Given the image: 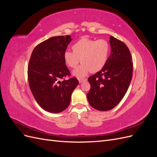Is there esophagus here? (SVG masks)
Here are the masks:
<instances>
[{
  "mask_svg": "<svg viewBox=\"0 0 157 157\" xmlns=\"http://www.w3.org/2000/svg\"><path fill=\"white\" fill-rule=\"evenodd\" d=\"M86 80L87 79H86V78H78V82L80 84V83H82L84 81H86Z\"/></svg>",
  "mask_w": 157,
  "mask_h": 157,
  "instance_id": "1",
  "label": "esophagus"
}]
</instances>
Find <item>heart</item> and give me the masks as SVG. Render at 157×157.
I'll list each match as a JSON object with an SVG mask.
<instances>
[{
  "label": "heart",
  "instance_id": "obj_1",
  "mask_svg": "<svg viewBox=\"0 0 157 157\" xmlns=\"http://www.w3.org/2000/svg\"><path fill=\"white\" fill-rule=\"evenodd\" d=\"M73 52L66 50L63 54L65 63L71 68H75L80 59L82 65L73 71V75L84 77L89 72L96 73L105 65L109 53V44L104 39L95 40L87 38L78 40L72 46Z\"/></svg>",
  "mask_w": 157,
  "mask_h": 157
}]
</instances>
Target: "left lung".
Wrapping results in <instances>:
<instances>
[{"instance_id":"1","label":"left lung","mask_w":157,"mask_h":157,"mask_svg":"<svg viewBox=\"0 0 157 157\" xmlns=\"http://www.w3.org/2000/svg\"><path fill=\"white\" fill-rule=\"evenodd\" d=\"M111 55L105 65L88 78L89 104L98 111H106L117 106L126 93L132 78L133 63L129 49L122 41L110 36Z\"/></svg>"}]
</instances>
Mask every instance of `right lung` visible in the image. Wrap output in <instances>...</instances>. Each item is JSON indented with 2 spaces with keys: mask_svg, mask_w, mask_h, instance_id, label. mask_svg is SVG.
<instances>
[{
  "mask_svg": "<svg viewBox=\"0 0 157 157\" xmlns=\"http://www.w3.org/2000/svg\"><path fill=\"white\" fill-rule=\"evenodd\" d=\"M69 35L51 37L33 50L28 66V80L38 104L45 111L58 113L69 105L71 94L78 84L77 78L62 79L70 75L63 59Z\"/></svg>",
  "mask_w": 157,
  "mask_h": 157,
  "instance_id": "add662e5",
  "label": "right lung"
}]
</instances>
